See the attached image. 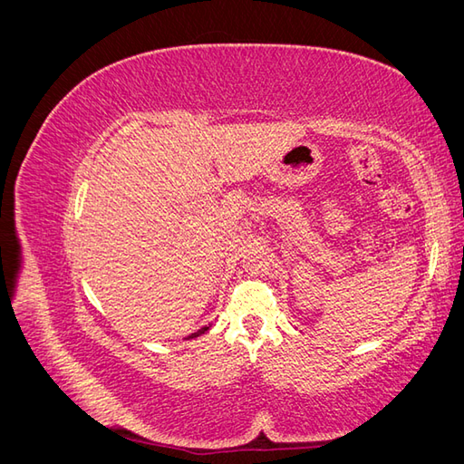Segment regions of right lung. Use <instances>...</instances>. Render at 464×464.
<instances>
[{
	"instance_id": "obj_1",
	"label": "right lung",
	"mask_w": 464,
	"mask_h": 464,
	"mask_svg": "<svg viewBox=\"0 0 464 464\" xmlns=\"http://www.w3.org/2000/svg\"><path fill=\"white\" fill-rule=\"evenodd\" d=\"M208 331V327H201L198 333H191L189 336H188V339H195V336H199V334H203V333H207Z\"/></svg>"
}]
</instances>
